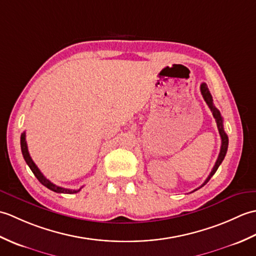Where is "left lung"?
Segmentation results:
<instances>
[{"instance_id":"left-lung-1","label":"left lung","mask_w":256,"mask_h":256,"mask_svg":"<svg viewBox=\"0 0 256 256\" xmlns=\"http://www.w3.org/2000/svg\"><path fill=\"white\" fill-rule=\"evenodd\" d=\"M200 91H201V94H202L206 103V104H208V106L210 108V110H211V112H212V116H214V118H216V126H218L219 134H220V136H221V148H220V153H219V156H218V160H216L214 168H212L210 175L208 176V178L206 179L204 182L202 184H201V186H200L199 188L194 189V192H196V190L200 189L201 187H204V184L210 180V178L214 175V172H216V170H218V168H219V166H220V164L222 162V160H224L226 154V150H228V145H229V138H228V135L226 134L224 130V118H222V116H221L220 111L214 106V100H212V96H211L210 91H209V89H208V86H206V84H201V86H200Z\"/></svg>"}]
</instances>
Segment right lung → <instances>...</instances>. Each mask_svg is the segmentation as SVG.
<instances>
[{"mask_svg":"<svg viewBox=\"0 0 256 256\" xmlns=\"http://www.w3.org/2000/svg\"><path fill=\"white\" fill-rule=\"evenodd\" d=\"M20 150H22V154H23V157L24 160L26 162V164L28 165V167L30 168V170L32 172V174H34L35 177L40 180V182L42 184H44L45 187H47L48 189L52 190V192H58V194H76L80 192V189L78 190H72V189H68V188H62V187H59V186H56L55 184H52V182L48 180V179L42 175V172L38 170V167L36 166V164L34 162H32V157L28 153V148H27V144H26V135H25V132L22 133L20 135Z\"/></svg>","mask_w":256,"mask_h":256,"instance_id":"1","label":"right lung"}]
</instances>
